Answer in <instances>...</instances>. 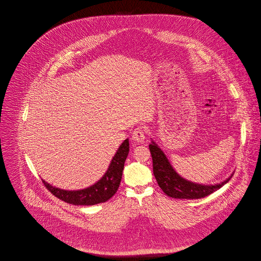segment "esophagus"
I'll use <instances>...</instances> for the list:
<instances>
[{
    "label": "esophagus",
    "instance_id": "obj_1",
    "mask_svg": "<svg viewBox=\"0 0 261 261\" xmlns=\"http://www.w3.org/2000/svg\"><path fill=\"white\" fill-rule=\"evenodd\" d=\"M145 134H146L145 129L143 127H138L133 132L132 139L137 143H143L145 141Z\"/></svg>",
    "mask_w": 261,
    "mask_h": 261
}]
</instances>
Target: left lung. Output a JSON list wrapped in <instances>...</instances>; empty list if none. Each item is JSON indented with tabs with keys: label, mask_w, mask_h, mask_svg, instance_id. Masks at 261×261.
Instances as JSON below:
<instances>
[{
	"label": "left lung",
	"mask_w": 261,
	"mask_h": 261,
	"mask_svg": "<svg viewBox=\"0 0 261 261\" xmlns=\"http://www.w3.org/2000/svg\"><path fill=\"white\" fill-rule=\"evenodd\" d=\"M152 158L153 175L164 194L174 199H195L204 198L223 187L232 178L233 174L220 184L202 185L190 182L176 173L170 162L154 142L149 146Z\"/></svg>",
	"instance_id": "8db88e82"
}]
</instances>
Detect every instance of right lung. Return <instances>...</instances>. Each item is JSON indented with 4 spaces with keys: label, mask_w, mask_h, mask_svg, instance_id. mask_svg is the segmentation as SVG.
I'll list each match as a JSON object with an SVG mask.
<instances>
[{
    "label": "right lung",
    "mask_w": 261,
    "mask_h": 261,
    "mask_svg": "<svg viewBox=\"0 0 261 261\" xmlns=\"http://www.w3.org/2000/svg\"><path fill=\"white\" fill-rule=\"evenodd\" d=\"M129 152V141L126 139L117 149L106 174L96 184L78 191H66L53 187L44 180L43 183L50 193L58 199L74 205H94L113 197L117 192L122 178L125 161Z\"/></svg>",
    "instance_id": "right-lung-1"
}]
</instances>
